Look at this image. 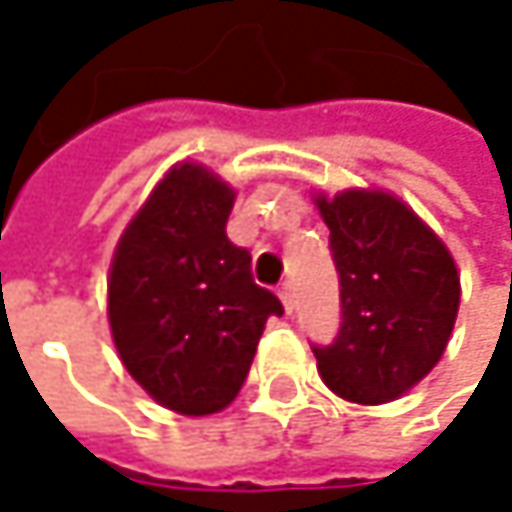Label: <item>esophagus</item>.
Returning <instances> with one entry per match:
<instances>
[{"instance_id":"1","label":"esophagus","mask_w":512,"mask_h":512,"mask_svg":"<svg viewBox=\"0 0 512 512\" xmlns=\"http://www.w3.org/2000/svg\"><path fill=\"white\" fill-rule=\"evenodd\" d=\"M280 300H283V306H286V312L291 315L294 312V291H291V286H283L280 288Z\"/></svg>"}]
</instances>
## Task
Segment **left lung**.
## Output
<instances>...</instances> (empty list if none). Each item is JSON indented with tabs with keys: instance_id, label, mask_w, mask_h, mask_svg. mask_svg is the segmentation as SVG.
Wrapping results in <instances>:
<instances>
[{
	"instance_id": "8db88e82",
	"label": "left lung",
	"mask_w": 512,
	"mask_h": 512,
	"mask_svg": "<svg viewBox=\"0 0 512 512\" xmlns=\"http://www.w3.org/2000/svg\"><path fill=\"white\" fill-rule=\"evenodd\" d=\"M339 271L342 327L312 348L318 374L351 404H386L442 359L460 309V274L442 238L386 191L318 197Z\"/></svg>"
}]
</instances>
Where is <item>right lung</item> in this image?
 Listing matches in <instances>:
<instances>
[{
  "label": "right lung",
  "instance_id": "add662e5",
  "mask_svg": "<svg viewBox=\"0 0 512 512\" xmlns=\"http://www.w3.org/2000/svg\"><path fill=\"white\" fill-rule=\"evenodd\" d=\"M235 191L209 167L164 173L123 229L108 277V324L126 371L161 407L221 413L241 392L265 321L283 315L226 238Z\"/></svg>",
  "mask_w": 512,
  "mask_h": 512
}]
</instances>
